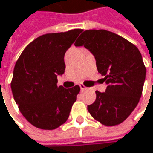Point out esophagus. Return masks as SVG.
<instances>
[{"label": "esophagus", "mask_w": 153, "mask_h": 153, "mask_svg": "<svg viewBox=\"0 0 153 153\" xmlns=\"http://www.w3.org/2000/svg\"><path fill=\"white\" fill-rule=\"evenodd\" d=\"M79 88H80V90H85L87 88L83 84H79Z\"/></svg>", "instance_id": "1"}]
</instances>
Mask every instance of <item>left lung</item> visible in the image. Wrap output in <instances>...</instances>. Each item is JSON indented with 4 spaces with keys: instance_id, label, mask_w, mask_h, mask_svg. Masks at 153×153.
Returning a JSON list of instances; mask_svg holds the SVG:
<instances>
[{
    "instance_id": "left-lung-1",
    "label": "left lung",
    "mask_w": 153,
    "mask_h": 153,
    "mask_svg": "<svg viewBox=\"0 0 153 153\" xmlns=\"http://www.w3.org/2000/svg\"><path fill=\"white\" fill-rule=\"evenodd\" d=\"M74 45L90 51L108 85L103 93L95 91L96 99L88 106V112L106 126L123 123L142 95L146 68L139 50L121 36L105 30H85Z\"/></svg>"
}]
</instances>
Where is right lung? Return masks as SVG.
<instances>
[{
	"mask_svg": "<svg viewBox=\"0 0 153 153\" xmlns=\"http://www.w3.org/2000/svg\"><path fill=\"white\" fill-rule=\"evenodd\" d=\"M82 30L40 36L26 46L16 63L11 90L19 110L36 128L54 130L69 117L80 88L58 87L65 73L64 57Z\"/></svg>",
	"mask_w": 153,
	"mask_h": 153,
	"instance_id": "add662e5",
	"label": "right lung"
}]
</instances>
